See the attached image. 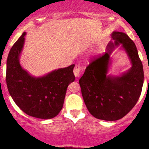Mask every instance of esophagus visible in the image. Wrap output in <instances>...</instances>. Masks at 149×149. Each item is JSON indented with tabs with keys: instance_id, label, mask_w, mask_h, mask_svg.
<instances>
[{
	"instance_id": "esophagus-1",
	"label": "esophagus",
	"mask_w": 149,
	"mask_h": 149,
	"mask_svg": "<svg viewBox=\"0 0 149 149\" xmlns=\"http://www.w3.org/2000/svg\"><path fill=\"white\" fill-rule=\"evenodd\" d=\"M81 70V67L79 65H76L74 68V74L76 77H79L80 75V72Z\"/></svg>"
}]
</instances>
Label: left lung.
<instances>
[{"instance_id": "obj_1", "label": "left lung", "mask_w": 149, "mask_h": 149, "mask_svg": "<svg viewBox=\"0 0 149 149\" xmlns=\"http://www.w3.org/2000/svg\"><path fill=\"white\" fill-rule=\"evenodd\" d=\"M111 38L105 54L93 59L79 79L83 100L89 113L97 119L109 121L121 119L133 109L144 83L143 66L133 40L121 32H113ZM120 44L132 67L119 76L108 75L109 56Z\"/></svg>"}]
</instances>
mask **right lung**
<instances>
[{
  "label": "right lung",
  "instance_id": "1",
  "mask_svg": "<svg viewBox=\"0 0 149 149\" xmlns=\"http://www.w3.org/2000/svg\"><path fill=\"white\" fill-rule=\"evenodd\" d=\"M24 32L10 50L7 61L8 90L17 107L28 115L42 119L58 115L64 104L67 87L75 80L74 64L34 77L22 68L19 56L25 41Z\"/></svg>",
  "mask_w": 149,
  "mask_h": 149
}]
</instances>
